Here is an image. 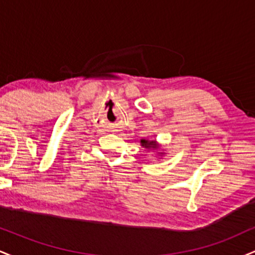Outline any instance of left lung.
Returning <instances> with one entry per match:
<instances>
[{
    "mask_svg": "<svg viewBox=\"0 0 255 255\" xmlns=\"http://www.w3.org/2000/svg\"><path fill=\"white\" fill-rule=\"evenodd\" d=\"M140 142H141V145L145 146V147H153V144H154V141H147V140H144V139H142Z\"/></svg>",
    "mask_w": 255,
    "mask_h": 255,
    "instance_id": "left-lung-1",
    "label": "left lung"
}]
</instances>
